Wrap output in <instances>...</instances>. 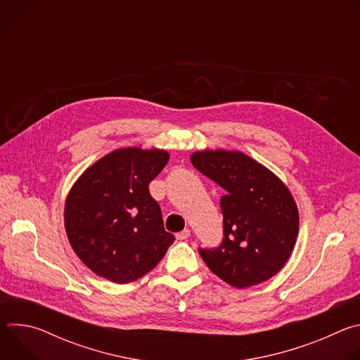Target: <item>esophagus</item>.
Here are the masks:
<instances>
[{
  "label": "esophagus",
  "mask_w": 360,
  "mask_h": 360,
  "mask_svg": "<svg viewBox=\"0 0 360 360\" xmlns=\"http://www.w3.org/2000/svg\"><path fill=\"white\" fill-rule=\"evenodd\" d=\"M189 236H191V231H189V229H184V231H181V232L176 233V239H178V240H185V239H188Z\"/></svg>",
  "instance_id": "1"
}]
</instances>
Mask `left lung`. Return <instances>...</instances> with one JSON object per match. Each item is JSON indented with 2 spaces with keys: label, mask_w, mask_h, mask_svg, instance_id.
Returning <instances> with one entry per match:
<instances>
[{
  "label": "left lung",
  "mask_w": 360,
  "mask_h": 360,
  "mask_svg": "<svg viewBox=\"0 0 360 360\" xmlns=\"http://www.w3.org/2000/svg\"><path fill=\"white\" fill-rule=\"evenodd\" d=\"M192 165L221 185L224 238L217 248H199L208 268L243 289L276 275L293 250L299 212L285 184L242 152L202 150Z\"/></svg>",
  "instance_id": "1"
}]
</instances>
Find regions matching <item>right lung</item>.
Segmentation results:
<instances>
[{
    "instance_id": "right-lung-1",
    "label": "right lung",
    "mask_w": 360,
    "mask_h": 360,
    "mask_svg": "<svg viewBox=\"0 0 360 360\" xmlns=\"http://www.w3.org/2000/svg\"><path fill=\"white\" fill-rule=\"evenodd\" d=\"M168 161L169 153L161 149H117L74 184L65 202V231L94 274L115 283L136 281L174 243L148 189Z\"/></svg>"
}]
</instances>
